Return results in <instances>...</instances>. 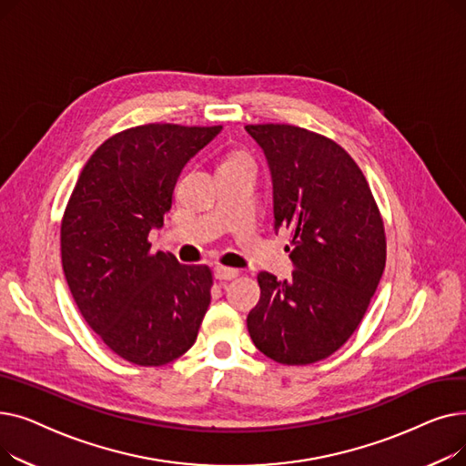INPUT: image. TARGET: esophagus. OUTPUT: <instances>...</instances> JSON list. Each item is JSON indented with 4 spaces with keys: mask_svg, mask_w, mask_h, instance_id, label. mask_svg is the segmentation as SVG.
<instances>
[{
    "mask_svg": "<svg viewBox=\"0 0 466 466\" xmlns=\"http://www.w3.org/2000/svg\"><path fill=\"white\" fill-rule=\"evenodd\" d=\"M215 278H217L218 281H230V279L238 278V270H234V268L218 266V268H215Z\"/></svg>",
    "mask_w": 466,
    "mask_h": 466,
    "instance_id": "obj_1",
    "label": "esophagus"
}]
</instances>
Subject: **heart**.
<instances>
[{"instance_id":"heart-1","label":"heart","mask_w":466,"mask_h":466,"mask_svg":"<svg viewBox=\"0 0 466 466\" xmlns=\"http://www.w3.org/2000/svg\"><path fill=\"white\" fill-rule=\"evenodd\" d=\"M228 160H249L246 155H241V153H238V155H232Z\"/></svg>"}]
</instances>
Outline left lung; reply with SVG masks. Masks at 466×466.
Segmentation results:
<instances>
[{
  "mask_svg": "<svg viewBox=\"0 0 466 466\" xmlns=\"http://www.w3.org/2000/svg\"><path fill=\"white\" fill-rule=\"evenodd\" d=\"M274 187V228L292 238V278L260 272L248 315L253 344L281 364H311L346 344L385 268V230L355 160L332 139L290 125H249Z\"/></svg>",
  "mask_w": 466,
  "mask_h": 466,
  "instance_id": "8db88e82",
  "label": "left lung"
}]
</instances>
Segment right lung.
Instances as JSON below:
<instances>
[{
	"label": "right lung",
	"mask_w": 466,
	"mask_h": 466,
	"mask_svg": "<svg viewBox=\"0 0 466 466\" xmlns=\"http://www.w3.org/2000/svg\"><path fill=\"white\" fill-rule=\"evenodd\" d=\"M223 127L143 125L104 141L67 202L62 266L81 315L128 362L160 366L187 353L211 302L208 266L151 253L187 162Z\"/></svg>",
	"instance_id": "right-lung-1"
}]
</instances>
